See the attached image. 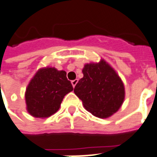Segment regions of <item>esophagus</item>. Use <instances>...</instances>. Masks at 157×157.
<instances>
[{"label": "esophagus", "mask_w": 157, "mask_h": 157, "mask_svg": "<svg viewBox=\"0 0 157 157\" xmlns=\"http://www.w3.org/2000/svg\"><path fill=\"white\" fill-rule=\"evenodd\" d=\"M77 82H78V80H77V79H75V80H73V81L71 82V84H72L73 87H75V85L77 84Z\"/></svg>", "instance_id": "esophagus-1"}]
</instances>
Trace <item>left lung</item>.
I'll return each mask as SVG.
<instances>
[{
	"instance_id": "obj_1",
	"label": "left lung",
	"mask_w": 157,
	"mask_h": 157,
	"mask_svg": "<svg viewBox=\"0 0 157 157\" xmlns=\"http://www.w3.org/2000/svg\"><path fill=\"white\" fill-rule=\"evenodd\" d=\"M83 77L74 93L86 110L98 118H108L120 109L125 98L124 84L116 71L104 59L86 63Z\"/></svg>"
}]
</instances>
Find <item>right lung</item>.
<instances>
[{"instance_id":"add662e5","label":"right lung","mask_w":157,"mask_h":157,"mask_svg":"<svg viewBox=\"0 0 157 157\" xmlns=\"http://www.w3.org/2000/svg\"><path fill=\"white\" fill-rule=\"evenodd\" d=\"M72 90L64 71L52 67L40 69L26 88L27 111L34 117H49L59 110L63 97Z\"/></svg>"}]
</instances>
